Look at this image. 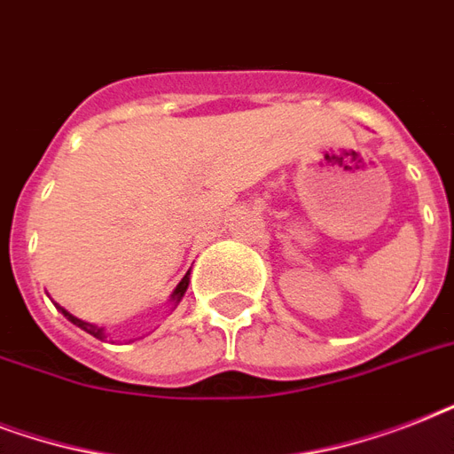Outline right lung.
Listing matches in <instances>:
<instances>
[{
	"label": "right lung",
	"instance_id": "right-lung-1",
	"mask_svg": "<svg viewBox=\"0 0 454 454\" xmlns=\"http://www.w3.org/2000/svg\"><path fill=\"white\" fill-rule=\"evenodd\" d=\"M188 283H191V270H188V273H185L184 280H181V283H178L176 287H174V292H171V297H169L171 310L176 309L178 301H181V299H184L185 290H188ZM56 309H59L60 313H63V316H66L67 320H70V323L77 325V327H80V330L89 332V334H91V337L101 339V341H106V339H108V332H106V327H98V325L87 323V320H80V317L73 316V313H70V310H66V309H63V306H59V303H56ZM129 341H131V339H129Z\"/></svg>",
	"mask_w": 454,
	"mask_h": 454
}]
</instances>
